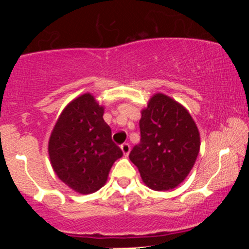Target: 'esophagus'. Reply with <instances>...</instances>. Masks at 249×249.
<instances>
[{
	"label": "esophagus",
	"instance_id": "esophagus-1",
	"mask_svg": "<svg viewBox=\"0 0 249 249\" xmlns=\"http://www.w3.org/2000/svg\"><path fill=\"white\" fill-rule=\"evenodd\" d=\"M121 148H122L123 153H124L125 157L128 156V153H130V150H131L130 144H127V142H124V144H123L122 146H121Z\"/></svg>",
	"mask_w": 249,
	"mask_h": 249
}]
</instances>
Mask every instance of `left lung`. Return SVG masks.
I'll return each mask as SVG.
<instances>
[{
    "label": "left lung",
    "mask_w": 249,
    "mask_h": 249,
    "mask_svg": "<svg viewBox=\"0 0 249 249\" xmlns=\"http://www.w3.org/2000/svg\"><path fill=\"white\" fill-rule=\"evenodd\" d=\"M141 142L130 160L144 184L153 191H170L191 172L200 150V133L192 116L180 103L156 93L142 110Z\"/></svg>",
    "instance_id": "obj_1"
}]
</instances>
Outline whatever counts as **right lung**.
Here are the masks:
<instances>
[{
  "label": "right lung",
  "mask_w": 249,
  "mask_h": 249,
  "mask_svg": "<svg viewBox=\"0 0 249 249\" xmlns=\"http://www.w3.org/2000/svg\"><path fill=\"white\" fill-rule=\"evenodd\" d=\"M104 107L91 93L71 101L51 131L48 152L56 176L77 193H95L123 156L103 119Z\"/></svg>",
  "instance_id": "1"
}]
</instances>
